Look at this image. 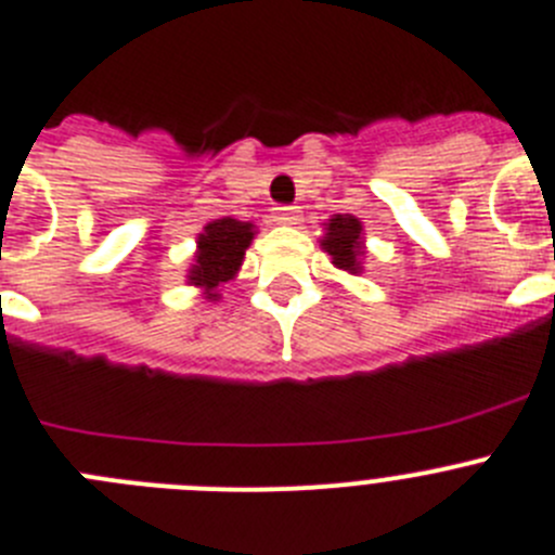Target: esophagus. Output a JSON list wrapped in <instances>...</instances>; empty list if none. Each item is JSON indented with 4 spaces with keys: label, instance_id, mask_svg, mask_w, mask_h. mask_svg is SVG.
I'll list each match as a JSON object with an SVG mask.
<instances>
[{
    "label": "esophagus",
    "instance_id": "1",
    "mask_svg": "<svg viewBox=\"0 0 555 555\" xmlns=\"http://www.w3.org/2000/svg\"><path fill=\"white\" fill-rule=\"evenodd\" d=\"M273 221L282 223V227H296V223L301 221V216H298L296 207H276V212H273Z\"/></svg>",
    "mask_w": 555,
    "mask_h": 555
}]
</instances>
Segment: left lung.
<instances>
[{"label":"left lung","instance_id":"1","mask_svg":"<svg viewBox=\"0 0 555 555\" xmlns=\"http://www.w3.org/2000/svg\"><path fill=\"white\" fill-rule=\"evenodd\" d=\"M326 234H323V251L332 257L339 271L362 273L364 241H362V221L353 216H334L328 218Z\"/></svg>","mask_w":555,"mask_h":555}]
</instances>
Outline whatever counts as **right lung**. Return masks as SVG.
Here are the masks:
<instances>
[{"label": "right lung", "mask_w": 555, "mask_h": 555, "mask_svg": "<svg viewBox=\"0 0 555 555\" xmlns=\"http://www.w3.org/2000/svg\"><path fill=\"white\" fill-rule=\"evenodd\" d=\"M254 241V223L237 218H218L198 234L196 266L188 271V282L204 289V296L218 298V287L241 271L246 248Z\"/></svg>", "instance_id": "add662e5"}]
</instances>
